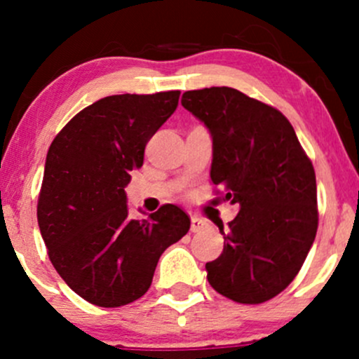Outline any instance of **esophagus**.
Here are the masks:
<instances>
[{
  "mask_svg": "<svg viewBox=\"0 0 359 359\" xmlns=\"http://www.w3.org/2000/svg\"><path fill=\"white\" fill-rule=\"evenodd\" d=\"M206 226H208L206 220L200 219V217H191V231H193V233H200V231L206 229Z\"/></svg>",
  "mask_w": 359,
  "mask_h": 359,
  "instance_id": "obj_1",
  "label": "esophagus"
}]
</instances>
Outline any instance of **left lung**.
<instances>
[{
  "label": "left lung",
  "mask_w": 359,
  "mask_h": 359,
  "mask_svg": "<svg viewBox=\"0 0 359 359\" xmlns=\"http://www.w3.org/2000/svg\"><path fill=\"white\" fill-rule=\"evenodd\" d=\"M182 106L212 133L217 193L240 205L229 229L219 226L224 250L206 262V280L234 302H266L292 283L316 238L313 163L290 121L240 90H191Z\"/></svg>",
  "instance_id": "8db88e82"
}]
</instances>
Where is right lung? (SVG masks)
Masks as SVG:
<instances>
[{
	"mask_svg": "<svg viewBox=\"0 0 359 359\" xmlns=\"http://www.w3.org/2000/svg\"><path fill=\"white\" fill-rule=\"evenodd\" d=\"M180 92L123 93L79 111L46 154L38 224L53 267L86 302L121 307L153 283L161 253L191 227L166 203L149 219L128 217L125 187L144 149L173 114Z\"/></svg>",
	"mask_w": 359,
	"mask_h": 359,
	"instance_id": "1",
	"label": "right lung"
}]
</instances>
